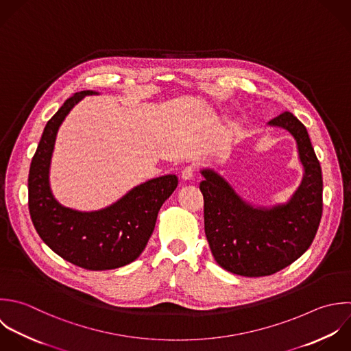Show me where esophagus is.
Returning <instances> with one entry per match:
<instances>
[{
  "label": "esophagus",
  "mask_w": 351,
  "mask_h": 351,
  "mask_svg": "<svg viewBox=\"0 0 351 351\" xmlns=\"http://www.w3.org/2000/svg\"><path fill=\"white\" fill-rule=\"evenodd\" d=\"M194 172H195V168H194L193 165L186 167V168L182 171V179H183V180H190V179H193Z\"/></svg>",
  "instance_id": "1"
}]
</instances>
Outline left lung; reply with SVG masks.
I'll use <instances>...</instances> for the list:
<instances>
[{
    "label": "left lung",
    "mask_w": 351,
    "mask_h": 351,
    "mask_svg": "<svg viewBox=\"0 0 351 351\" xmlns=\"http://www.w3.org/2000/svg\"><path fill=\"white\" fill-rule=\"evenodd\" d=\"M269 125L287 130L297 141L305 175L286 205L254 208L215 171L204 169L205 235L216 263L235 275H274L298 260L312 245L323 215V175L305 125L283 112Z\"/></svg>",
    "instance_id": "left-lung-1"
}]
</instances>
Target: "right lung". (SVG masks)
<instances>
[{"label":"right lung","mask_w":351,"mask_h":351,"mask_svg":"<svg viewBox=\"0 0 351 351\" xmlns=\"http://www.w3.org/2000/svg\"><path fill=\"white\" fill-rule=\"evenodd\" d=\"M91 94L97 93H76L47 121L29 165L28 209L38 235L56 254L88 271H106L139 257L153 234L160 208L178 186V178L152 179L97 212H77L60 205L49 186L56 135L69 110Z\"/></svg>","instance_id":"add662e5"}]
</instances>
